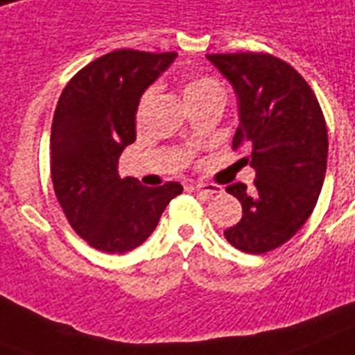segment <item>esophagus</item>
Segmentation results:
<instances>
[{"label":"esophagus","mask_w":355,"mask_h":355,"mask_svg":"<svg viewBox=\"0 0 355 355\" xmlns=\"http://www.w3.org/2000/svg\"><path fill=\"white\" fill-rule=\"evenodd\" d=\"M193 189L198 193H204L207 197H213V195H217V193H223V187L217 186V184H204V182H198L193 186Z\"/></svg>","instance_id":"obj_1"}]
</instances>
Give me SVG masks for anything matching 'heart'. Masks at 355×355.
<instances>
[{
  "label": "heart",
  "instance_id": "obj_1",
  "mask_svg": "<svg viewBox=\"0 0 355 355\" xmlns=\"http://www.w3.org/2000/svg\"><path fill=\"white\" fill-rule=\"evenodd\" d=\"M153 94H155V87L148 89L146 94H144L142 102L151 100ZM206 96H224L223 83L218 82L217 78L193 76L191 80H187L186 85H184V100H186V103L195 102V100H200V98Z\"/></svg>",
  "mask_w": 355,
  "mask_h": 355
}]
</instances>
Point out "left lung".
Wrapping results in <instances>:
<instances>
[{
	"label": "left lung",
	"instance_id": "obj_1",
	"mask_svg": "<svg viewBox=\"0 0 355 355\" xmlns=\"http://www.w3.org/2000/svg\"><path fill=\"white\" fill-rule=\"evenodd\" d=\"M237 94L239 128L233 149L255 169L253 187L235 182L226 191L243 204V218L224 237L259 255L295 235L312 215L328 158V132L319 102L304 78L272 54H207Z\"/></svg>",
	"mask_w": 355,
	"mask_h": 355
}]
</instances>
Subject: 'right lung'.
<instances>
[{
  "instance_id": "right-lung-1",
  "label": "right lung",
  "mask_w": 355,
  "mask_h": 355,
  "mask_svg": "<svg viewBox=\"0 0 355 355\" xmlns=\"http://www.w3.org/2000/svg\"><path fill=\"white\" fill-rule=\"evenodd\" d=\"M175 58L120 49L74 74L58 100L51 129L54 193L74 232L100 252L140 246L182 193L178 182L148 187L118 175V158L137 140L140 98Z\"/></svg>"
}]
</instances>
